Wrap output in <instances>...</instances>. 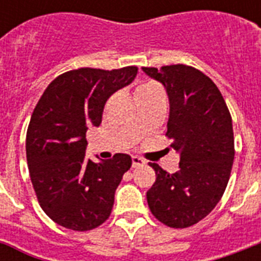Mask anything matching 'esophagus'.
<instances>
[{"instance_id":"34e87169","label":"esophagus","mask_w":261,"mask_h":261,"mask_svg":"<svg viewBox=\"0 0 261 261\" xmlns=\"http://www.w3.org/2000/svg\"><path fill=\"white\" fill-rule=\"evenodd\" d=\"M146 161L141 157H137V155H133V168H138V167H142L145 165Z\"/></svg>"}]
</instances>
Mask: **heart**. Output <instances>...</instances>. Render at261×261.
I'll list each match as a JSON object with an SVG mask.
<instances>
[{
    "label": "heart",
    "instance_id": "heart-1",
    "mask_svg": "<svg viewBox=\"0 0 261 261\" xmlns=\"http://www.w3.org/2000/svg\"><path fill=\"white\" fill-rule=\"evenodd\" d=\"M155 88H159V87H157L154 83H143L141 84V85H138L137 92H135V96H137V98H138L139 96H142V94L147 93V92H150V90L155 89Z\"/></svg>",
    "mask_w": 261,
    "mask_h": 261
}]
</instances>
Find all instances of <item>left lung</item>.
I'll use <instances>...</instances> for the list:
<instances>
[{
    "label": "left lung",
    "mask_w": 261,
    "mask_h": 261,
    "mask_svg": "<svg viewBox=\"0 0 261 261\" xmlns=\"http://www.w3.org/2000/svg\"><path fill=\"white\" fill-rule=\"evenodd\" d=\"M142 69L167 89V137L180 153L176 173L150 163L155 181L147 191V204L164 225L190 227L210 214L226 190L234 160L230 112L217 85L195 67L178 63Z\"/></svg>",
    "instance_id": "8db88e82"
}]
</instances>
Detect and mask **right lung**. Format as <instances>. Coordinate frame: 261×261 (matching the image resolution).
<instances>
[{"instance_id": "obj_1", "label": "right lung", "mask_w": 261, "mask_h": 261, "mask_svg": "<svg viewBox=\"0 0 261 261\" xmlns=\"http://www.w3.org/2000/svg\"><path fill=\"white\" fill-rule=\"evenodd\" d=\"M137 73V66L66 71L35 107L25 142L30 177L43 211L61 226L88 231L110 218L131 157L116 153L101 163L87 160V130L101 123L108 97Z\"/></svg>"}]
</instances>
